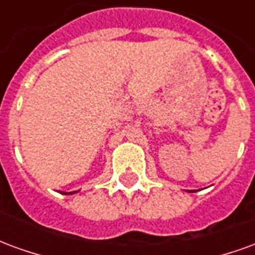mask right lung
<instances>
[{
  "label": "right lung",
  "mask_w": 255,
  "mask_h": 255,
  "mask_svg": "<svg viewBox=\"0 0 255 255\" xmlns=\"http://www.w3.org/2000/svg\"><path fill=\"white\" fill-rule=\"evenodd\" d=\"M73 192H75V191H73ZM73 192H69V194H73ZM67 194H68V192H67Z\"/></svg>",
  "instance_id": "add662e5"
}]
</instances>
